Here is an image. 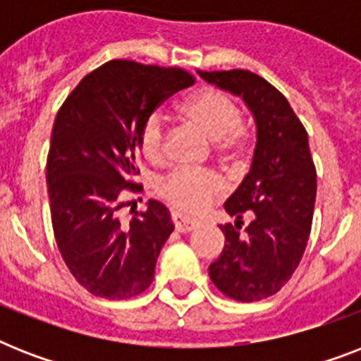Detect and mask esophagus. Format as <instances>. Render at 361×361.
Returning <instances> with one entry per match:
<instances>
[{"mask_svg": "<svg viewBox=\"0 0 361 361\" xmlns=\"http://www.w3.org/2000/svg\"><path fill=\"white\" fill-rule=\"evenodd\" d=\"M172 221H174L176 231L183 232V234H185V232L195 231V228H197V225H198V223L195 219H191V217H185V215L178 214V212H174V214H172Z\"/></svg>", "mask_w": 361, "mask_h": 361, "instance_id": "1", "label": "esophagus"}]
</instances>
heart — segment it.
Segmentation results:
<instances>
[{
	"mask_svg": "<svg viewBox=\"0 0 361 361\" xmlns=\"http://www.w3.org/2000/svg\"><path fill=\"white\" fill-rule=\"evenodd\" d=\"M183 114L209 140L215 142L219 153H234L245 138L241 125V109L236 99L217 87H202L183 103ZM142 155L157 163L164 155V127L159 114H152L144 121L138 136ZM221 180L208 170L176 169L157 181L161 197L185 214L202 212L212 198L221 191Z\"/></svg>",
	"mask_w": 361,
	"mask_h": 361,
	"instance_id": "obj_1",
	"label": "heart"
}]
</instances>
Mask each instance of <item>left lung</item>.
Instances as JSON below:
<instances>
[{
  "mask_svg": "<svg viewBox=\"0 0 361 361\" xmlns=\"http://www.w3.org/2000/svg\"><path fill=\"white\" fill-rule=\"evenodd\" d=\"M198 75L243 99L257 123L251 169L225 202L236 223L219 225L225 249L209 264V279L232 300L258 302L281 290L307 247L317 198L307 130L262 76L243 69ZM245 214L252 221L241 231Z\"/></svg>",
  "mask_w": 361,
  "mask_h": 361,
  "instance_id": "8db88e82",
  "label": "left lung"
}]
</instances>
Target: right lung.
<instances>
[{"label": "right lung", "instance_id": "1", "mask_svg": "<svg viewBox=\"0 0 361 361\" xmlns=\"http://www.w3.org/2000/svg\"><path fill=\"white\" fill-rule=\"evenodd\" d=\"M195 84L178 67L114 59L80 80L54 121L47 183L54 236L75 279L109 300L138 296L174 231L166 206L147 200L121 221V192H138L135 155L144 121Z\"/></svg>", "mask_w": 361, "mask_h": 361}]
</instances>
